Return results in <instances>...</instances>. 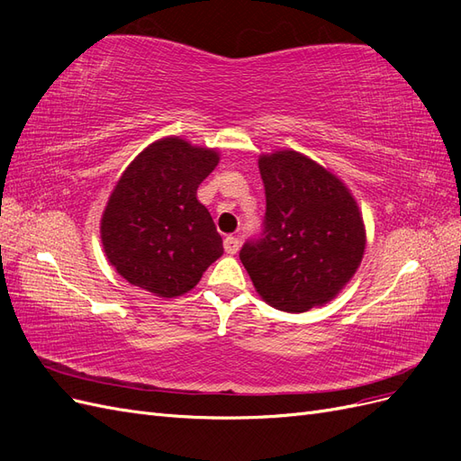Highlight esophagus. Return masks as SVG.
I'll return each mask as SVG.
<instances>
[{"label": "esophagus", "instance_id": "obj_1", "mask_svg": "<svg viewBox=\"0 0 461 461\" xmlns=\"http://www.w3.org/2000/svg\"><path fill=\"white\" fill-rule=\"evenodd\" d=\"M222 246H225V252H227V254L234 256V254L240 249V240L236 239V236H227L225 242H222Z\"/></svg>", "mask_w": 461, "mask_h": 461}]
</instances>
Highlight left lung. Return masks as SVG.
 Wrapping results in <instances>:
<instances>
[{"label": "left lung", "mask_w": 461, "mask_h": 461, "mask_svg": "<svg viewBox=\"0 0 461 461\" xmlns=\"http://www.w3.org/2000/svg\"><path fill=\"white\" fill-rule=\"evenodd\" d=\"M265 221L240 249L258 294L275 310L308 312L330 302L366 249L359 207L342 180L294 149L259 156Z\"/></svg>", "instance_id": "obj_1"}]
</instances>
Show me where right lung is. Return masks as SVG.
Returning a JSON list of instances; mask_svg holds the SVG:
<instances>
[{
    "label": "right lung",
    "instance_id": "add662e5",
    "mask_svg": "<svg viewBox=\"0 0 461 461\" xmlns=\"http://www.w3.org/2000/svg\"><path fill=\"white\" fill-rule=\"evenodd\" d=\"M217 163V149L167 136L124 169L100 234L109 263L131 285L175 298L196 286L222 256V239L196 196Z\"/></svg>",
    "mask_w": 461,
    "mask_h": 461
}]
</instances>
